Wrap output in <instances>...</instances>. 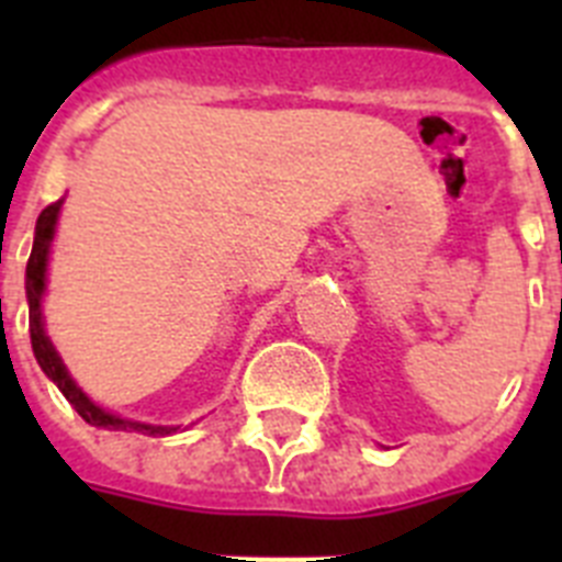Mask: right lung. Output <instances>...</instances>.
I'll return each instance as SVG.
<instances>
[{
    "instance_id": "1",
    "label": "right lung",
    "mask_w": 562,
    "mask_h": 562,
    "mask_svg": "<svg viewBox=\"0 0 562 562\" xmlns=\"http://www.w3.org/2000/svg\"><path fill=\"white\" fill-rule=\"evenodd\" d=\"M64 200L53 202V205L44 207L38 213L36 222V236H33V250H30L27 258V272H24V290H27V306H30V342H33V355H36V362L42 366L44 374L56 382L58 391L67 396V402L72 408L81 414L83 422L95 425V428L103 430H137V434L146 436H171L180 430V425H146V422H134L123 419V416L112 414V411L101 408L98 402L89 400L81 391L72 374L64 366L61 355L56 351L53 340L44 331V317H42V301L44 290H47V265H49V247H53V238H56V225H58V213H61Z\"/></svg>"
}]
</instances>
